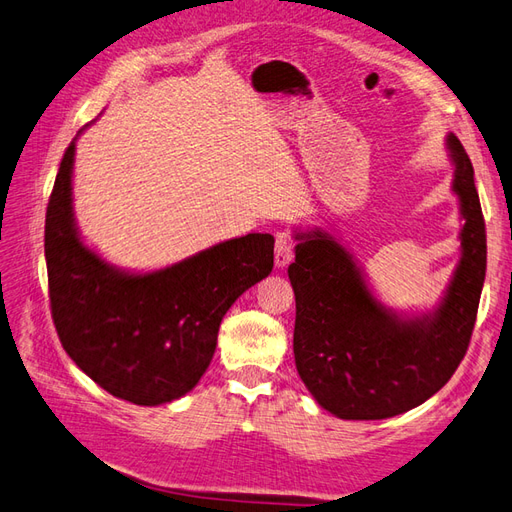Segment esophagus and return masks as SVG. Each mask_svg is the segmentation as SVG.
I'll use <instances>...</instances> for the list:
<instances>
[{"label": "esophagus", "mask_w": 512, "mask_h": 512, "mask_svg": "<svg viewBox=\"0 0 512 512\" xmlns=\"http://www.w3.org/2000/svg\"><path fill=\"white\" fill-rule=\"evenodd\" d=\"M294 253V242L290 238V233H277V244H274V264L277 268H285L292 261Z\"/></svg>", "instance_id": "esophagus-1"}]
</instances>
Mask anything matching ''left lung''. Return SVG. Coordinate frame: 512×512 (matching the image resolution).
<instances>
[{
  "mask_svg": "<svg viewBox=\"0 0 512 512\" xmlns=\"http://www.w3.org/2000/svg\"><path fill=\"white\" fill-rule=\"evenodd\" d=\"M461 201L463 255L441 305L398 318L372 296L355 259L324 231L298 233L287 268L296 296L294 359L311 396L342 419H385L415 409L450 381L476 324L487 272V231L474 166L448 136Z\"/></svg>",
  "mask_w": 512,
  "mask_h": 512,
  "instance_id": "obj_1",
  "label": "left lung"
}]
</instances>
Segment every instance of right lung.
Instances as JSON below:
<instances>
[{
  "instance_id": "1",
  "label": "right lung",
  "mask_w": 512,
  "mask_h": 512,
  "mask_svg": "<svg viewBox=\"0 0 512 512\" xmlns=\"http://www.w3.org/2000/svg\"><path fill=\"white\" fill-rule=\"evenodd\" d=\"M75 140L62 155L45 216L49 303L62 348L112 396L140 406L177 400L201 381L229 307L272 272L274 238L248 233L175 266L129 274L77 235Z\"/></svg>"
}]
</instances>
